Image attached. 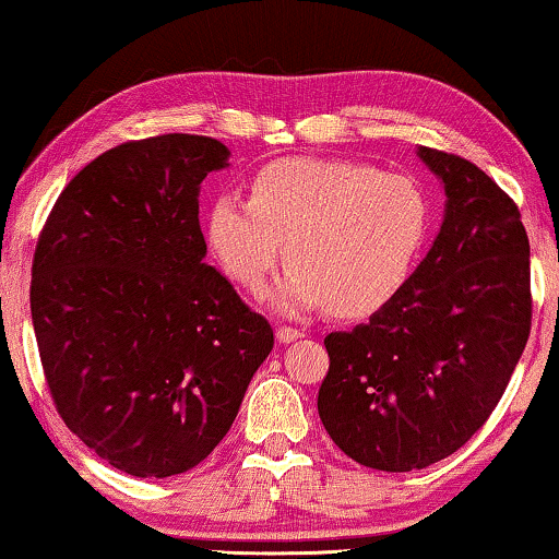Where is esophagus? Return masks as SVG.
<instances>
[{"instance_id":"obj_1","label":"esophagus","mask_w":559,"mask_h":559,"mask_svg":"<svg viewBox=\"0 0 559 559\" xmlns=\"http://www.w3.org/2000/svg\"><path fill=\"white\" fill-rule=\"evenodd\" d=\"M302 331H297V328H289V325H282L277 328V341L280 343H293L297 338H302Z\"/></svg>"}]
</instances>
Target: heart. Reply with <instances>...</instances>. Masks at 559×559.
<instances>
[{"instance_id":"b5f03b06","label":"heart","mask_w":559,"mask_h":559,"mask_svg":"<svg viewBox=\"0 0 559 559\" xmlns=\"http://www.w3.org/2000/svg\"><path fill=\"white\" fill-rule=\"evenodd\" d=\"M427 234L430 201L415 180L350 159H277L249 180V201L221 193L205 213L213 254L254 295L285 259L287 241L293 264L272 305L289 318L381 310L407 285Z\"/></svg>"}]
</instances>
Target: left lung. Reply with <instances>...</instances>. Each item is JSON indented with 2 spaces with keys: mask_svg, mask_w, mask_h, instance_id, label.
I'll list each match as a JSON object with an SVG mask.
<instances>
[{
  "mask_svg": "<svg viewBox=\"0 0 559 559\" xmlns=\"http://www.w3.org/2000/svg\"><path fill=\"white\" fill-rule=\"evenodd\" d=\"M417 157L445 190L440 231L392 302L325 338L320 423L386 473L453 455L491 415L530 338V239L514 201L468 159Z\"/></svg>",
  "mask_w": 559,
  "mask_h": 559,
  "instance_id": "obj_1",
  "label": "left lung"
}]
</instances>
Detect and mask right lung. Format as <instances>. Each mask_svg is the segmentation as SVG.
Masks as SVG:
<instances>
[{"label":"right lung","instance_id":"obj_1","mask_svg":"<svg viewBox=\"0 0 559 559\" xmlns=\"http://www.w3.org/2000/svg\"><path fill=\"white\" fill-rule=\"evenodd\" d=\"M228 157L198 134L119 144L68 182L37 241L29 310L52 402L129 476L205 461L274 346L205 264L198 195Z\"/></svg>","mask_w":559,"mask_h":559}]
</instances>
